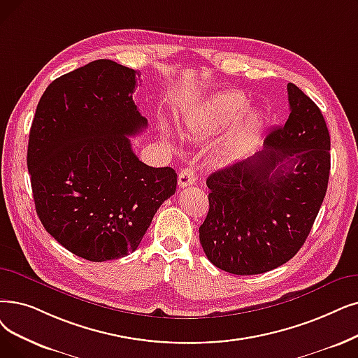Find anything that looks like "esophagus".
<instances>
[{
    "label": "esophagus",
    "mask_w": 358,
    "mask_h": 358,
    "mask_svg": "<svg viewBox=\"0 0 358 358\" xmlns=\"http://www.w3.org/2000/svg\"><path fill=\"white\" fill-rule=\"evenodd\" d=\"M196 181V173L193 168H184L178 174V185L180 187H189V185L194 184Z\"/></svg>",
    "instance_id": "34e87169"
}]
</instances>
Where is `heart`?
Masks as SVG:
<instances>
[{
    "label": "heart",
    "mask_w": 358,
    "mask_h": 358,
    "mask_svg": "<svg viewBox=\"0 0 358 358\" xmlns=\"http://www.w3.org/2000/svg\"><path fill=\"white\" fill-rule=\"evenodd\" d=\"M248 103L247 95L240 90L216 93L187 117L185 131L193 137H206L237 121L225 146L232 153L241 152L265 124V114L260 110L245 111Z\"/></svg>",
    "instance_id": "b5f03b06"
}]
</instances>
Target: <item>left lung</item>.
Segmentation results:
<instances>
[{
    "instance_id": "8db88e82",
    "label": "left lung",
    "mask_w": 358,
    "mask_h": 358,
    "mask_svg": "<svg viewBox=\"0 0 358 358\" xmlns=\"http://www.w3.org/2000/svg\"><path fill=\"white\" fill-rule=\"evenodd\" d=\"M289 117L263 150L206 180L209 212L200 244L216 268L257 275L292 259L322 206L331 171V137L319 106L288 83Z\"/></svg>"
}]
</instances>
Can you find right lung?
Masks as SVG:
<instances>
[{"mask_svg":"<svg viewBox=\"0 0 358 358\" xmlns=\"http://www.w3.org/2000/svg\"><path fill=\"white\" fill-rule=\"evenodd\" d=\"M138 74L96 59L55 79L36 106L27 169L43 228L90 262L127 256L177 189L173 168L138 161L129 136L148 120L133 92Z\"/></svg>","mask_w":358,"mask_h":358,"instance_id":"right-lung-1","label":"right lung"}]
</instances>
